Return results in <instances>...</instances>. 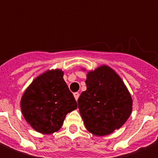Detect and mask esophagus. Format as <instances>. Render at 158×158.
<instances>
[{
    "label": "esophagus",
    "mask_w": 158,
    "mask_h": 158,
    "mask_svg": "<svg viewBox=\"0 0 158 158\" xmlns=\"http://www.w3.org/2000/svg\"><path fill=\"white\" fill-rule=\"evenodd\" d=\"M73 96H74V98H75L76 100H78V99H79V92H75V93H73Z\"/></svg>",
    "instance_id": "obj_1"
}]
</instances>
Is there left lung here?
Instances as JSON below:
<instances>
[{
  "label": "left lung",
  "instance_id": "obj_1",
  "mask_svg": "<svg viewBox=\"0 0 158 158\" xmlns=\"http://www.w3.org/2000/svg\"><path fill=\"white\" fill-rule=\"evenodd\" d=\"M85 84L78 105L89 131L106 135L122 127L131 113L132 100L121 78L101 66L87 74Z\"/></svg>",
  "mask_w": 158,
  "mask_h": 158
}]
</instances>
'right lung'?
Masks as SVG:
<instances>
[{
  "label": "right lung",
  "mask_w": 158,
  "mask_h": 158,
  "mask_svg": "<svg viewBox=\"0 0 158 158\" xmlns=\"http://www.w3.org/2000/svg\"><path fill=\"white\" fill-rule=\"evenodd\" d=\"M63 76L59 69L38 76L22 98L23 116L38 132L51 134L58 131L68 113L77 109V102Z\"/></svg>",
  "instance_id": "obj_1"
}]
</instances>
